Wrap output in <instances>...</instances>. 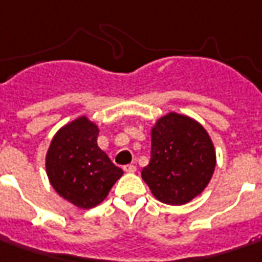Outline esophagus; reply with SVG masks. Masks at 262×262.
<instances>
[{
	"label": "esophagus",
	"instance_id": "1",
	"mask_svg": "<svg viewBox=\"0 0 262 262\" xmlns=\"http://www.w3.org/2000/svg\"><path fill=\"white\" fill-rule=\"evenodd\" d=\"M123 169H124V172H127V174H133V172H136V167H135V165H126Z\"/></svg>",
	"mask_w": 262,
	"mask_h": 262
}]
</instances>
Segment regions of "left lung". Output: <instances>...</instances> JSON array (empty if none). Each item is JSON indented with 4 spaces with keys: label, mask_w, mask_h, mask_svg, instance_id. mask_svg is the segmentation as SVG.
Returning <instances> with one entry per match:
<instances>
[{
    "label": "left lung",
    "mask_w": 262,
    "mask_h": 262,
    "mask_svg": "<svg viewBox=\"0 0 262 262\" xmlns=\"http://www.w3.org/2000/svg\"><path fill=\"white\" fill-rule=\"evenodd\" d=\"M216 167L213 142L194 119L168 113L150 132V161L142 178L155 199L181 206L202 194Z\"/></svg>",
    "instance_id": "1"
}]
</instances>
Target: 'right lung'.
I'll list each match as a JSON object with an SVG mask.
<instances>
[{
	"label": "right lung",
	"instance_id": "1",
	"mask_svg": "<svg viewBox=\"0 0 262 262\" xmlns=\"http://www.w3.org/2000/svg\"><path fill=\"white\" fill-rule=\"evenodd\" d=\"M98 126L81 116L53 136L46 154V172L55 191L79 209L103 202L123 176L97 145Z\"/></svg>",
	"mask_w": 262,
	"mask_h": 262
}]
</instances>
